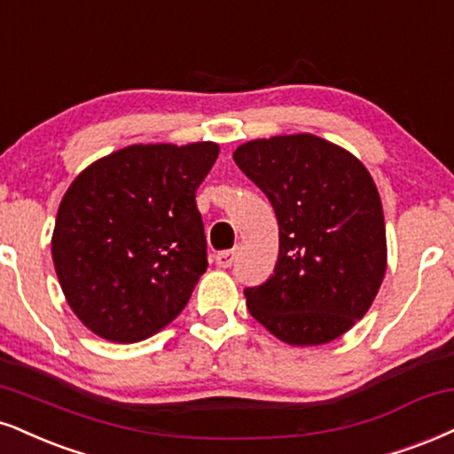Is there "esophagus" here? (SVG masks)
<instances>
[{"label":"esophagus","instance_id":"1","mask_svg":"<svg viewBox=\"0 0 454 454\" xmlns=\"http://www.w3.org/2000/svg\"><path fill=\"white\" fill-rule=\"evenodd\" d=\"M234 258H237V251L234 249L220 251V254L215 255V264L220 266V269H231V266L234 264Z\"/></svg>","mask_w":454,"mask_h":454}]
</instances>
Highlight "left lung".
<instances>
[{"mask_svg": "<svg viewBox=\"0 0 454 454\" xmlns=\"http://www.w3.org/2000/svg\"><path fill=\"white\" fill-rule=\"evenodd\" d=\"M234 162L275 209L279 258L245 287L255 321L296 347L325 345L370 309L387 270L379 190L357 158L315 135L255 139Z\"/></svg>", "mask_w": 454, "mask_h": 454, "instance_id": "left-lung-1", "label": "left lung"}]
</instances>
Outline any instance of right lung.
I'll use <instances>...</instances> for the list:
<instances>
[{"label": "right lung", "instance_id": "obj_1", "mask_svg": "<svg viewBox=\"0 0 454 454\" xmlns=\"http://www.w3.org/2000/svg\"><path fill=\"white\" fill-rule=\"evenodd\" d=\"M220 147L130 145L84 168L59 207L52 260L97 336L137 342L182 313L207 270L196 190Z\"/></svg>", "mask_w": 454, "mask_h": 454}]
</instances>
